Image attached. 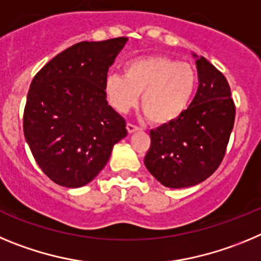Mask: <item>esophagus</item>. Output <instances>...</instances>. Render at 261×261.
I'll return each instance as SVG.
<instances>
[{
    "mask_svg": "<svg viewBox=\"0 0 261 261\" xmlns=\"http://www.w3.org/2000/svg\"><path fill=\"white\" fill-rule=\"evenodd\" d=\"M126 128H127L128 134H133V133H135V131L140 130V128L138 127V126H136V125H134V123H131V122H128L127 125H126Z\"/></svg>",
    "mask_w": 261,
    "mask_h": 261,
    "instance_id": "34e87169",
    "label": "esophagus"
}]
</instances>
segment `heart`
Instances as JSON below:
<instances>
[{
    "label": "heart",
    "mask_w": 261,
    "mask_h": 261,
    "mask_svg": "<svg viewBox=\"0 0 261 261\" xmlns=\"http://www.w3.org/2000/svg\"><path fill=\"white\" fill-rule=\"evenodd\" d=\"M196 84L198 75L190 63L168 56H148L126 63L123 75H108L104 91L118 113L135 107L142 93L140 107L149 122L166 125L185 113Z\"/></svg>",
    "instance_id": "obj_1"
}]
</instances>
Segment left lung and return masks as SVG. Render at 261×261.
<instances>
[{
	"mask_svg": "<svg viewBox=\"0 0 261 261\" xmlns=\"http://www.w3.org/2000/svg\"><path fill=\"white\" fill-rule=\"evenodd\" d=\"M196 67L199 87L194 100L179 118L151 130L144 159L149 173L170 189L195 186L217 170L236 119L224 74L204 57L196 60Z\"/></svg>",
	"mask_w": 261,
	"mask_h": 261,
	"instance_id": "1",
	"label": "left lung"
}]
</instances>
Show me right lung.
I'll return each mask as SVG.
<instances>
[{"mask_svg":"<svg viewBox=\"0 0 261 261\" xmlns=\"http://www.w3.org/2000/svg\"><path fill=\"white\" fill-rule=\"evenodd\" d=\"M126 37L82 41L35 75L23 131L32 156L60 186L82 187L102 170L127 135L125 118L108 105L104 84Z\"/></svg>","mask_w":261,"mask_h":261,"instance_id":"add662e5","label":"right lung"}]
</instances>
